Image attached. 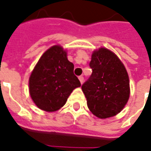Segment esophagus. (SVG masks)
<instances>
[{
    "label": "esophagus",
    "instance_id": "esophagus-1",
    "mask_svg": "<svg viewBox=\"0 0 151 151\" xmlns=\"http://www.w3.org/2000/svg\"><path fill=\"white\" fill-rule=\"evenodd\" d=\"M79 81H80V82H81V84H82L83 82H84V78L82 77V76H80L78 78Z\"/></svg>",
    "mask_w": 151,
    "mask_h": 151
}]
</instances>
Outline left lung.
Returning a JSON list of instances; mask_svg holds the SVG:
<instances>
[{
  "label": "left lung",
  "instance_id": "1",
  "mask_svg": "<svg viewBox=\"0 0 151 151\" xmlns=\"http://www.w3.org/2000/svg\"><path fill=\"white\" fill-rule=\"evenodd\" d=\"M91 78L82 86L87 107L99 119L115 116L123 110L130 95L129 78L120 58L111 50L93 51Z\"/></svg>",
  "mask_w": 151,
  "mask_h": 151
}]
</instances>
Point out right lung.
Segmentation results:
<instances>
[{
	"mask_svg": "<svg viewBox=\"0 0 151 151\" xmlns=\"http://www.w3.org/2000/svg\"><path fill=\"white\" fill-rule=\"evenodd\" d=\"M73 68L61 45H53L43 52L29 78V93L38 108L53 112L65 104L73 91L81 86Z\"/></svg>",
	"mask_w": 151,
	"mask_h": 151,
	"instance_id": "1",
	"label": "right lung"
}]
</instances>
